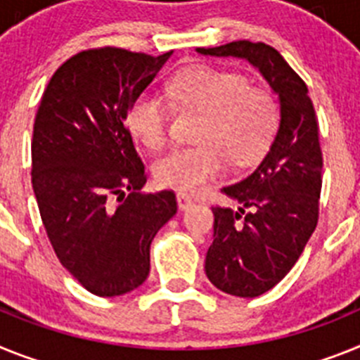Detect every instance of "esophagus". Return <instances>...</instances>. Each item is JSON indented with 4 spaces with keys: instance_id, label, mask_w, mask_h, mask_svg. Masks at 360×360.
Wrapping results in <instances>:
<instances>
[{
    "instance_id": "1",
    "label": "esophagus",
    "mask_w": 360,
    "mask_h": 360,
    "mask_svg": "<svg viewBox=\"0 0 360 360\" xmlns=\"http://www.w3.org/2000/svg\"><path fill=\"white\" fill-rule=\"evenodd\" d=\"M192 205H193L192 198L184 195V193H177V206H179V210H188Z\"/></svg>"
}]
</instances>
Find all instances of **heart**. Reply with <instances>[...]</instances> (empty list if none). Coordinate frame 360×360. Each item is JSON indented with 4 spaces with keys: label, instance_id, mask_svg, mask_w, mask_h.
Returning <instances> with one entry per match:
<instances>
[{
    "label": "heart",
    "instance_id": "1",
    "mask_svg": "<svg viewBox=\"0 0 360 360\" xmlns=\"http://www.w3.org/2000/svg\"><path fill=\"white\" fill-rule=\"evenodd\" d=\"M168 92L183 108L202 112L195 146H177L154 162L159 186L198 193L228 165L250 162L266 150L277 127V101L270 90L252 86L239 72L199 65L177 74ZM170 105L161 94L143 90L128 106V130L148 148L167 143Z\"/></svg>",
    "mask_w": 360,
    "mask_h": 360
}]
</instances>
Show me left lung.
<instances>
[{"label": "left lung", "mask_w": 360, "mask_h": 360, "mask_svg": "<svg viewBox=\"0 0 360 360\" xmlns=\"http://www.w3.org/2000/svg\"><path fill=\"white\" fill-rule=\"evenodd\" d=\"M198 52L246 59L279 96V128L266 155L245 179L221 188L239 208L212 206L214 243L205 261L215 288L257 297L284 279L317 226L323 152L315 108L304 81L266 43L240 39Z\"/></svg>", "instance_id": "obj_1"}]
</instances>
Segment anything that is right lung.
<instances>
[{"instance_id":"right-lung-1","label":"right lung","mask_w":360,"mask_h":360,"mask_svg":"<svg viewBox=\"0 0 360 360\" xmlns=\"http://www.w3.org/2000/svg\"><path fill=\"white\" fill-rule=\"evenodd\" d=\"M158 58L101 46L67 59L34 121L32 188L59 262L90 293L141 286L150 245L177 212L176 193H145L146 172L128 130V106L152 83Z\"/></svg>"}]
</instances>
